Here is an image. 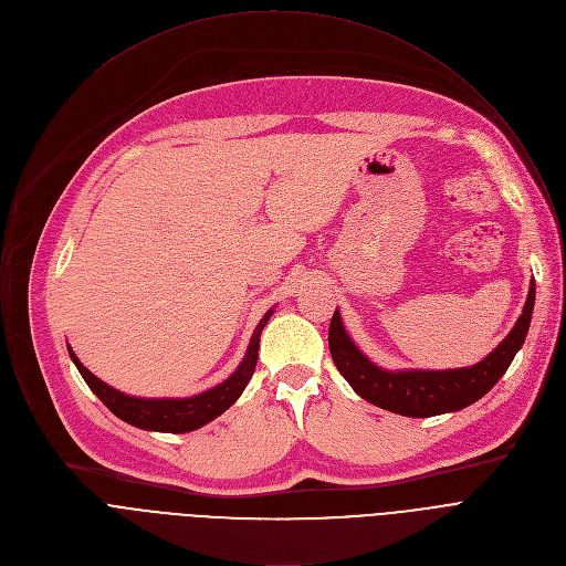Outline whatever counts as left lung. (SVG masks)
I'll return each mask as SVG.
<instances>
[{"mask_svg":"<svg viewBox=\"0 0 566 566\" xmlns=\"http://www.w3.org/2000/svg\"><path fill=\"white\" fill-rule=\"evenodd\" d=\"M533 304L535 282H531L528 300L513 332L491 356L465 369L385 371L356 349L352 338L345 334L338 311L329 325V349L338 371L365 400L402 417H437L461 410L493 389L526 340Z\"/></svg>","mask_w":566,"mask_h":566,"instance_id":"obj_1","label":"left lung"}]
</instances>
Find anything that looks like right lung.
<instances>
[{"label": "right lung", "instance_id": "right-lung-1", "mask_svg": "<svg viewBox=\"0 0 566 566\" xmlns=\"http://www.w3.org/2000/svg\"><path fill=\"white\" fill-rule=\"evenodd\" d=\"M273 315V311H269L251 338L247 358L241 360V365L237 367V371L223 380L221 385L197 394L192 398H134L127 394L116 391L114 387L105 385L103 380H98L83 363L75 358V354L69 349L71 360L75 363L77 371L83 374L85 382L92 387V391L105 402V406L123 421L143 428V430H154V432H190L197 430L201 426H206L208 421L217 419L221 412H226L232 402L239 398V394L244 391V387L249 385L255 365H258V352H260V334L266 327L269 317Z\"/></svg>", "mask_w": 566, "mask_h": 566}]
</instances>
